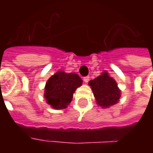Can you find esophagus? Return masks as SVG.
Listing matches in <instances>:
<instances>
[{
    "label": "esophagus",
    "mask_w": 153,
    "mask_h": 153,
    "mask_svg": "<svg viewBox=\"0 0 153 153\" xmlns=\"http://www.w3.org/2000/svg\"><path fill=\"white\" fill-rule=\"evenodd\" d=\"M89 80H90V76H86L83 78V81L85 82H88Z\"/></svg>",
    "instance_id": "obj_1"
}]
</instances>
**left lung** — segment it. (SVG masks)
Returning <instances> with one entry per match:
<instances>
[{
  "mask_svg": "<svg viewBox=\"0 0 153 153\" xmlns=\"http://www.w3.org/2000/svg\"><path fill=\"white\" fill-rule=\"evenodd\" d=\"M89 85L91 86L97 103L102 108L113 105L118 102L121 91L115 80L109 77L107 72H103L100 76L91 80Z\"/></svg>",
  "mask_w": 153,
  "mask_h": 153,
  "instance_id": "left-lung-1",
  "label": "left lung"
}]
</instances>
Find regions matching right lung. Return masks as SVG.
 <instances>
[{
  "label": "right lung",
  "instance_id": "1",
  "mask_svg": "<svg viewBox=\"0 0 153 153\" xmlns=\"http://www.w3.org/2000/svg\"><path fill=\"white\" fill-rule=\"evenodd\" d=\"M82 80L75 73L59 71L48 79L45 86L44 97L54 109L67 108L71 102L73 94L82 85Z\"/></svg>",
  "mask_w": 153,
  "mask_h": 153
}]
</instances>
